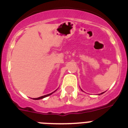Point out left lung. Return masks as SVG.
<instances>
[{
	"mask_svg": "<svg viewBox=\"0 0 128 128\" xmlns=\"http://www.w3.org/2000/svg\"><path fill=\"white\" fill-rule=\"evenodd\" d=\"M103 93H104V92H103ZM103 93H102V94H103Z\"/></svg>",
	"mask_w": 128,
	"mask_h": 128,
	"instance_id": "8db88e82",
	"label": "left lung"
}]
</instances>
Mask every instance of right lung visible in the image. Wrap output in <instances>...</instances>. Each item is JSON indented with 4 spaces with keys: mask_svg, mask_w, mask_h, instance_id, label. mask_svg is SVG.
<instances>
[{
    "mask_svg": "<svg viewBox=\"0 0 128 128\" xmlns=\"http://www.w3.org/2000/svg\"><path fill=\"white\" fill-rule=\"evenodd\" d=\"M55 92V91H54ZM52 93H53V92H52ZM52 93H50V94H47V95H44V96H41V97H39V98H34V99L33 100H40V99H42V98H46V97H47V96H50V95H51V94H52Z\"/></svg>",
    "mask_w": 128,
    "mask_h": 128,
    "instance_id": "obj_1",
    "label": "right lung"
}]
</instances>
